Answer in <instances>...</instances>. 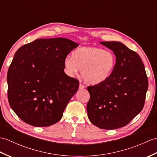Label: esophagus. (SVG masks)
Returning a JSON list of instances; mask_svg holds the SVG:
<instances>
[{"label":"esophagus","mask_w":157,"mask_h":157,"mask_svg":"<svg viewBox=\"0 0 157 157\" xmlns=\"http://www.w3.org/2000/svg\"><path fill=\"white\" fill-rule=\"evenodd\" d=\"M84 88H85V86L83 85V84H80L79 85V89H84Z\"/></svg>","instance_id":"34e87169"}]
</instances>
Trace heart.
Listing matches in <instances>:
<instances>
[{
	"label": "heart",
	"instance_id": "1",
	"mask_svg": "<svg viewBox=\"0 0 157 157\" xmlns=\"http://www.w3.org/2000/svg\"><path fill=\"white\" fill-rule=\"evenodd\" d=\"M116 56L110 51L96 46H82L72 53V58L64 61L66 71L73 75L82 69V75L90 84L105 82L115 68Z\"/></svg>",
	"mask_w": 157,
	"mask_h": 157
}]
</instances>
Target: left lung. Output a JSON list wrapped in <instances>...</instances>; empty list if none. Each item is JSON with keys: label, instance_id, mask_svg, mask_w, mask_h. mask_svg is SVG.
Wrapping results in <instances>:
<instances>
[{"label": "left lung", "instance_id": "obj_1", "mask_svg": "<svg viewBox=\"0 0 157 157\" xmlns=\"http://www.w3.org/2000/svg\"><path fill=\"white\" fill-rule=\"evenodd\" d=\"M113 51L116 64L104 82L88 86V116L93 125L105 129L125 126L144 105L148 87L144 65L139 55L119 42H101Z\"/></svg>", "mask_w": 157, "mask_h": 157}]
</instances>
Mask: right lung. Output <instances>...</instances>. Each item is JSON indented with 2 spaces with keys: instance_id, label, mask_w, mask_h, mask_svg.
Instances as JSON below:
<instances>
[{
  "instance_id": "right-lung-1",
  "label": "right lung",
  "mask_w": 157,
  "mask_h": 157,
  "mask_svg": "<svg viewBox=\"0 0 157 157\" xmlns=\"http://www.w3.org/2000/svg\"><path fill=\"white\" fill-rule=\"evenodd\" d=\"M78 46L64 38L37 39L16 51L7 73L8 101L23 121L47 127L62 118L79 88L64 72V61Z\"/></svg>"
}]
</instances>
